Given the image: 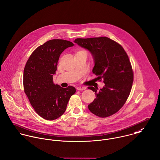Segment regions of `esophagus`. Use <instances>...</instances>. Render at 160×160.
Returning a JSON list of instances; mask_svg holds the SVG:
<instances>
[{"label": "esophagus", "mask_w": 160, "mask_h": 160, "mask_svg": "<svg viewBox=\"0 0 160 160\" xmlns=\"http://www.w3.org/2000/svg\"><path fill=\"white\" fill-rule=\"evenodd\" d=\"M86 89V88L84 86H79L77 88V90H78V91H84Z\"/></svg>", "instance_id": "obj_1"}]
</instances>
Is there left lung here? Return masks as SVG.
Returning <instances> with one entry per match:
<instances>
[{
	"mask_svg": "<svg viewBox=\"0 0 160 160\" xmlns=\"http://www.w3.org/2000/svg\"><path fill=\"white\" fill-rule=\"evenodd\" d=\"M74 43L92 54L94 66L92 72L105 86L88 87L96 98L88 108L99 117H107L117 112L125 104L130 93L133 72L130 61L123 47L107 37L76 38Z\"/></svg>",
	"mask_w": 160,
	"mask_h": 160,
	"instance_id": "obj_1",
	"label": "left lung"
}]
</instances>
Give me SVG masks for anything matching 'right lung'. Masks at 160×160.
I'll return each mask as SVG.
<instances>
[{
    "instance_id": "add662e5",
    "label": "right lung",
    "mask_w": 160,
    "mask_h": 160,
    "mask_svg": "<svg viewBox=\"0 0 160 160\" xmlns=\"http://www.w3.org/2000/svg\"><path fill=\"white\" fill-rule=\"evenodd\" d=\"M72 46V42L64 40H49L34 50L25 64V93L35 112L46 120H53L61 116L76 92L73 86L63 88L53 81L60 54Z\"/></svg>"
}]
</instances>
